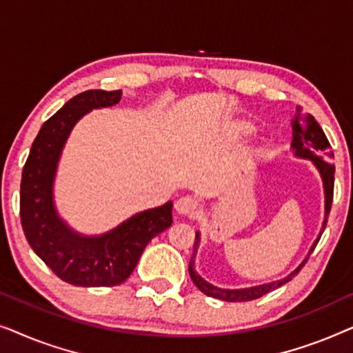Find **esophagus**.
<instances>
[{"label":"esophagus","instance_id":"esophagus-1","mask_svg":"<svg viewBox=\"0 0 353 353\" xmlns=\"http://www.w3.org/2000/svg\"><path fill=\"white\" fill-rule=\"evenodd\" d=\"M197 209H199V202L192 197L185 196L175 202V210L181 215H192Z\"/></svg>","mask_w":353,"mask_h":353}]
</instances>
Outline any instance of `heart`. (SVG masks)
Returning a JSON list of instances; mask_svg holds the SVG:
<instances>
[{
	"label": "heart",
	"mask_w": 353,
	"mask_h": 353,
	"mask_svg": "<svg viewBox=\"0 0 353 353\" xmlns=\"http://www.w3.org/2000/svg\"><path fill=\"white\" fill-rule=\"evenodd\" d=\"M234 132L238 134H245L252 132V125L248 122H239L238 125H234Z\"/></svg>",
	"instance_id": "heart-1"
}]
</instances>
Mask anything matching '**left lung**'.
<instances>
[{
    "instance_id": "1",
    "label": "left lung",
    "mask_w": 353,
    "mask_h": 353,
    "mask_svg": "<svg viewBox=\"0 0 353 353\" xmlns=\"http://www.w3.org/2000/svg\"><path fill=\"white\" fill-rule=\"evenodd\" d=\"M291 148L296 157L308 159V161L315 163V167L318 168V172H320L321 175L323 188H325V221H323V228H321V233H323V230H325L326 221H327V215H330V210H331L332 192H334V165L327 162V159H332L334 154L331 152V144L327 141L326 134L321 130L320 125H318L316 120L313 119V115L305 114L301 108H297L296 119L292 120ZM320 236H318L315 243H313L308 255L313 252V249H315L318 241H320ZM197 248H199V233H196L194 252H192L190 267H188L192 283H194L197 289H199L201 292H204L205 296L220 299V301H226V302H248V301H255V299L265 296V294L273 291V289H276L279 286H283V284H286L288 281H291V279L301 272V268L305 265L308 259L307 255L305 260H303V262L299 265L292 273H289L286 278L278 279V281L260 284V286L245 288V289H221V288L214 286V284L207 283L205 279H202L199 274L196 273L194 263H196Z\"/></svg>"
}]
</instances>
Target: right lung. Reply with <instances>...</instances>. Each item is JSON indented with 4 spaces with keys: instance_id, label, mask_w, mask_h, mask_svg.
<instances>
[{
    "instance_id": "1",
    "label": "right lung",
    "mask_w": 353,
    "mask_h": 353,
    "mask_svg": "<svg viewBox=\"0 0 353 353\" xmlns=\"http://www.w3.org/2000/svg\"><path fill=\"white\" fill-rule=\"evenodd\" d=\"M122 90H88L48 119L32 144L21 181V221L30 248L62 281L83 288L123 283L149 241L172 225V202L125 220L99 236L77 233L61 219L52 185L61 152L75 123L93 109L110 108Z\"/></svg>"
}]
</instances>
